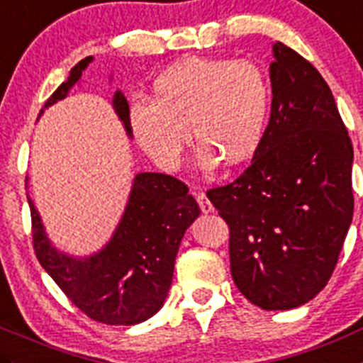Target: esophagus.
I'll list each match as a JSON object with an SVG mask.
<instances>
[{
    "instance_id": "1",
    "label": "esophagus",
    "mask_w": 363,
    "mask_h": 363,
    "mask_svg": "<svg viewBox=\"0 0 363 363\" xmlns=\"http://www.w3.org/2000/svg\"><path fill=\"white\" fill-rule=\"evenodd\" d=\"M196 199H198L199 208H201V212H203V213H210V212H213V205H212V203L208 201V198H206V196L203 194V192H199V194L196 196Z\"/></svg>"
}]
</instances>
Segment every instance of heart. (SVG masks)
<instances>
[{"label": "heart", "instance_id": "obj_1", "mask_svg": "<svg viewBox=\"0 0 363 363\" xmlns=\"http://www.w3.org/2000/svg\"><path fill=\"white\" fill-rule=\"evenodd\" d=\"M271 99V82L255 62L192 55L155 78L150 105L135 103L130 123L140 150L162 167L179 164L189 133L203 167H237L260 147Z\"/></svg>", "mask_w": 363, "mask_h": 363}]
</instances>
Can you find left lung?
I'll return each mask as SVG.
<instances>
[{"instance_id": "8db88e82", "label": "left lung", "mask_w": 363, "mask_h": 363, "mask_svg": "<svg viewBox=\"0 0 363 363\" xmlns=\"http://www.w3.org/2000/svg\"><path fill=\"white\" fill-rule=\"evenodd\" d=\"M271 117L251 165L206 192L230 226V267L244 298L291 310L333 274L353 220V144L308 60L272 46Z\"/></svg>"}]
</instances>
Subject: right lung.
Listing matches in <instances>:
<instances>
[{
    "label": "right lung",
    "mask_w": 363,
    "mask_h": 363,
    "mask_svg": "<svg viewBox=\"0 0 363 363\" xmlns=\"http://www.w3.org/2000/svg\"><path fill=\"white\" fill-rule=\"evenodd\" d=\"M91 62L92 57L78 62L44 108L67 98ZM112 105L126 135L132 137L130 106L123 92L113 94ZM28 205L33 250L40 265L85 315L121 326L143 323L162 308L171 287L179 242L201 213L187 185L179 179L162 172H139L108 242L91 257H71L51 244L30 198Z\"/></svg>",
    "instance_id": "1"
}]
</instances>
